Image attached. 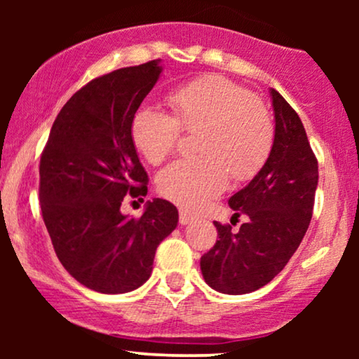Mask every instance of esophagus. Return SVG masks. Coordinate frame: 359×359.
<instances>
[{
  "instance_id": "esophagus-1",
  "label": "esophagus",
  "mask_w": 359,
  "mask_h": 359,
  "mask_svg": "<svg viewBox=\"0 0 359 359\" xmlns=\"http://www.w3.org/2000/svg\"><path fill=\"white\" fill-rule=\"evenodd\" d=\"M194 220V215L193 214H188L186 210H181L180 212V224L181 225H188Z\"/></svg>"
}]
</instances>
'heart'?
Segmentation results:
<instances>
[{"mask_svg": "<svg viewBox=\"0 0 359 359\" xmlns=\"http://www.w3.org/2000/svg\"><path fill=\"white\" fill-rule=\"evenodd\" d=\"M168 104L171 116L156 107L137 109L130 139L149 163L158 165L178 144L181 129L198 130L199 155L173 161L156 178L160 194L171 203L198 210L222 193L229 175L250 180L266 163L274 144L271 114L243 86L208 75L171 91Z\"/></svg>", "mask_w": 359, "mask_h": 359, "instance_id": "obj_1", "label": "heart"}]
</instances>
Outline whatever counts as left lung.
Masks as SVG:
<instances>
[{
  "label": "left lung",
  "instance_id": "1",
  "mask_svg": "<svg viewBox=\"0 0 359 359\" xmlns=\"http://www.w3.org/2000/svg\"><path fill=\"white\" fill-rule=\"evenodd\" d=\"M274 144L258 175L229 199L233 217L248 220L232 232L214 222L219 240L201 257L205 283L224 294H248L281 273L312 219L318 163L301 117L271 90Z\"/></svg>",
  "mask_w": 359,
  "mask_h": 359
}]
</instances>
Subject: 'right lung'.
I'll return each instance as SVG.
<instances>
[{"label":"right lung","mask_w":359,"mask_h":359,"mask_svg":"<svg viewBox=\"0 0 359 359\" xmlns=\"http://www.w3.org/2000/svg\"><path fill=\"white\" fill-rule=\"evenodd\" d=\"M158 62L86 83L58 112L41 155L39 201L53 250L78 283L102 294L140 287L178 225V209L165 199L149 201L139 219L121 214L127 194H147L130 121L158 80Z\"/></svg>","instance_id":"1"}]
</instances>
